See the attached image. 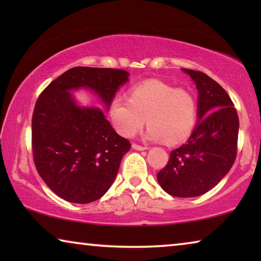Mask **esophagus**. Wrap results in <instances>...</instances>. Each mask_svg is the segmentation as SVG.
<instances>
[{
    "mask_svg": "<svg viewBox=\"0 0 261 261\" xmlns=\"http://www.w3.org/2000/svg\"><path fill=\"white\" fill-rule=\"evenodd\" d=\"M132 148L137 149V151H143V149H146L147 147L146 146H141V145H138V144L134 143V144H132Z\"/></svg>",
    "mask_w": 261,
    "mask_h": 261,
    "instance_id": "esophagus-1",
    "label": "esophagus"
}]
</instances>
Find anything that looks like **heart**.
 <instances>
[{
	"instance_id": "obj_1",
	"label": "heart",
	"mask_w": 261,
	"mask_h": 261,
	"mask_svg": "<svg viewBox=\"0 0 261 261\" xmlns=\"http://www.w3.org/2000/svg\"><path fill=\"white\" fill-rule=\"evenodd\" d=\"M109 116L116 131L126 138L143 129L146 121L149 139L177 144L192 134L198 105L190 91L152 79L132 87L129 99L116 96L110 103Z\"/></svg>"
}]
</instances>
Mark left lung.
<instances>
[{
    "mask_svg": "<svg viewBox=\"0 0 261 261\" xmlns=\"http://www.w3.org/2000/svg\"><path fill=\"white\" fill-rule=\"evenodd\" d=\"M196 83L199 122L182 146L158 173L167 193L190 198L213 189L230 170L237 155V110L226 91L214 79L196 70L183 69Z\"/></svg>",
    "mask_w": 261,
    "mask_h": 261,
    "instance_id": "1",
    "label": "left lung"
}]
</instances>
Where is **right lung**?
Listing matches in <instances>:
<instances>
[{"label":"right lung","mask_w":261,"mask_h":261,"mask_svg":"<svg viewBox=\"0 0 261 261\" xmlns=\"http://www.w3.org/2000/svg\"><path fill=\"white\" fill-rule=\"evenodd\" d=\"M127 76L120 69L76 67L39 95L32 116L33 161L43 182L62 199L77 204L98 200L131 147L100 109L78 107L69 91L90 88L109 107Z\"/></svg>","instance_id":"right-lung-1"}]
</instances>
